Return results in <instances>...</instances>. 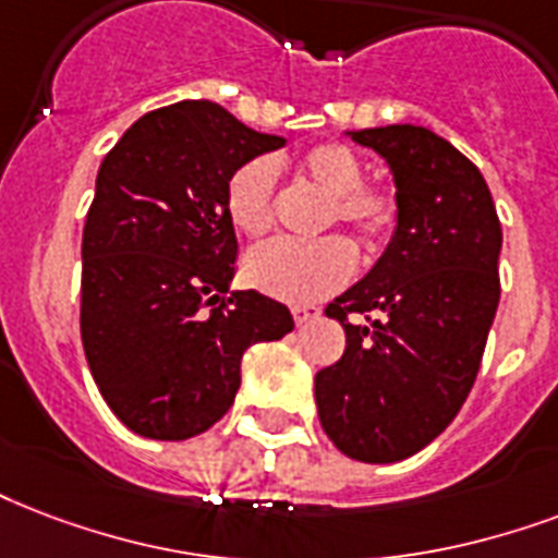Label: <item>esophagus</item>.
Masks as SVG:
<instances>
[{"mask_svg":"<svg viewBox=\"0 0 558 558\" xmlns=\"http://www.w3.org/2000/svg\"><path fill=\"white\" fill-rule=\"evenodd\" d=\"M322 310L318 307H292V318H295V325H307L310 318H316Z\"/></svg>","mask_w":558,"mask_h":558,"instance_id":"esophagus-1","label":"esophagus"}]
</instances>
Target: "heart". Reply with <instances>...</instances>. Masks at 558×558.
I'll return each instance as SVG.
<instances>
[{
  "instance_id": "1",
  "label": "heart",
  "mask_w": 558,
  "mask_h": 558,
  "mask_svg": "<svg viewBox=\"0 0 558 558\" xmlns=\"http://www.w3.org/2000/svg\"><path fill=\"white\" fill-rule=\"evenodd\" d=\"M298 175L330 198L327 222L351 228L368 248L392 240L401 202L392 186L363 184L365 166L356 151L339 143H322L298 160ZM278 169L266 157H254L233 169L225 184V216L240 236L257 240L275 222ZM354 248L342 236L295 242L278 240L254 248L242 263L251 287L287 304H313L354 275Z\"/></svg>"
}]
</instances>
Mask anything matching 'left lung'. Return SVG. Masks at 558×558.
Listing matches in <instances>:
<instances>
[{"mask_svg":"<svg viewBox=\"0 0 558 558\" xmlns=\"http://www.w3.org/2000/svg\"><path fill=\"white\" fill-rule=\"evenodd\" d=\"M351 140L389 163L401 219L374 269L327 304L345 354L316 374L318 421L345 457L401 462L457 418L477 380L504 231L486 178L430 128Z\"/></svg>","mask_w":558,"mask_h":558,"instance_id":"1","label":"left lung"}]
</instances>
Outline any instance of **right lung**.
I'll return each mask as SVG.
<instances>
[{"label":"right lung","instance_id":"add662e5","mask_svg":"<svg viewBox=\"0 0 558 558\" xmlns=\"http://www.w3.org/2000/svg\"><path fill=\"white\" fill-rule=\"evenodd\" d=\"M287 143L213 101H178L128 128L99 166L81 240V342L128 430L193 439L231 410L242 354L295 322L280 301L231 292L233 169Z\"/></svg>","mask_w":558,"mask_h":558}]
</instances>
